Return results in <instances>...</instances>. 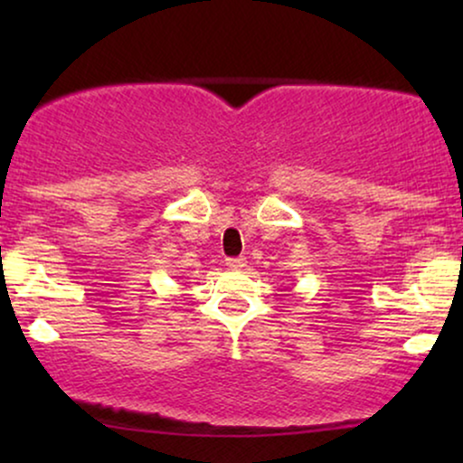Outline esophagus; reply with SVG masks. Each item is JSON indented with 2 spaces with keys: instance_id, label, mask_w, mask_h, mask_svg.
<instances>
[{
  "instance_id": "esophagus-1",
  "label": "esophagus",
  "mask_w": 463,
  "mask_h": 463,
  "mask_svg": "<svg viewBox=\"0 0 463 463\" xmlns=\"http://www.w3.org/2000/svg\"><path fill=\"white\" fill-rule=\"evenodd\" d=\"M226 265L231 269H243V268H246V259H243V257H231V259H226Z\"/></svg>"
}]
</instances>
